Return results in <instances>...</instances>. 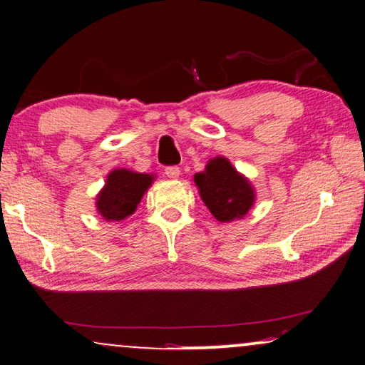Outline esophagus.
Masks as SVG:
<instances>
[{
  "instance_id": "obj_1",
  "label": "esophagus",
  "mask_w": 365,
  "mask_h": 365,
  "mask_svg": "<svg viewBox=\"0 0 365 365\" xmlns=\"http://www.w3.org/2000/svg\"><path fill=\"white\" fill-rule=\"evenodd\" d=\"M164 174H166V177H169V178H177L178 175H180V168L169 166V168H166V170H164Z\"/></svg>"
}]
</instances>
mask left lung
I'll list each match as a JSON object with an SVG mask.
<instances>
[{
	"instance_id": "left-lung-1",
	"label": "left lung",
	"mask_w": 365,
	"mask_h": 365,
	"mask_svg": "<svg viewBox=\"0 0 365 365\" xmlns=\"http://www.w3.org/2000/svg\"><path fill=\"white\" fill-rule=\"evenodd\" d=\"M195 183L207 209L221 223L244 218L255 202L252 183L223 156L210 160L205 170L195 174Z\"/></svg>"
}]
</instances>
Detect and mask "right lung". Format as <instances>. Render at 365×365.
Wrapping results in <instances>:
<instances>
[{
	"label": "right lung",
	"instance_id": "right-lung-1",
	"mask_svg": "<svg viewBox=\"0 0 365 365\" xmlns=\"http://www.w3.org/2000/svg\"><path fill=\"white\" fill-rule=\"evenodd\" d=\"M153 175L115 169L107 175L104 188L96 196V210L107 221H121L133 215Z\"/></svg>",
	"mask_w": 365,
	"mask_h": 365
}]
</instances>
